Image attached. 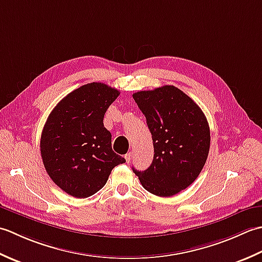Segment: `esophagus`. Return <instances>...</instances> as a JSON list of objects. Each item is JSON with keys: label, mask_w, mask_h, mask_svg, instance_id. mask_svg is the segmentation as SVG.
Masks as SVG:
<instances>
[{"label": "esophagus", "mask_w": 262, "mask_h": 262, "mask_svg": "<svg viewBox=\"0 0 262 262\" xmlns=\"http://www.w3.org/2000/svg\"><path fill=\"white\" fill-rule=\"evenodd\" d=\"M132 156H133V152H132V151L125 155V161H126V163H130V162H131V158H132Z\"/></svg>", "instance_id": "obj_1"}]
</instances>
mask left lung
Wrapping results in <instances>:
<instances>
[{"label":"left lung","instance_id":"8db88e82","mask_svg":"<svg viewBox=\"0 0 262 262\" xmlns=\"http://www.w3.org/2000/svg\"><path fill=\"white\" fill-rule=\"evenodd\" d=\"M146 116L154 143V159L143 172L132 168L143 188L172 196L188 188L204 168L210 147L204 112L182 90L163 86L132 95Z\"/></svg>","mask_w":262,"mask_h":262}]
</instances>
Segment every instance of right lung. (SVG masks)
I'll return each mask as SVG.
<instances>
[{
  "label": "right lung",
  "mask_w": 262,
  "mask_h": 262,
  "mask_svg": "<svg viewBox=\"0 0 262 262\" xmlns=\"http://www.w3.org/2000/svg\"><path fill=\"white\" fill-rule=\"evenodd\" d=\"M120 92L101 82L83 84L68 94L47 117L40 154L47 174L76 198H88L106 184L125 159L112 150L104 115Z\"/></svg>",
  "instance_id": "obj_1"
}]
</instances>
